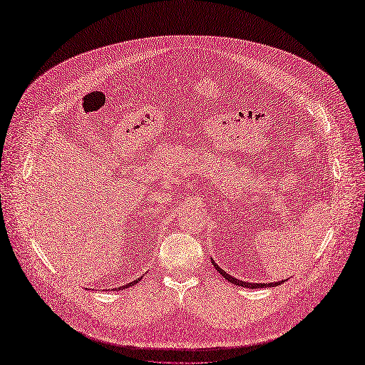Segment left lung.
Listing matches in <instances>:
<instances>
[{
	"label": "left lung",
	"instance_id": "left-lung-1",
	"mask_svg": "<svg viewBox=\"0 0 365 365\" xmlns=\"http://www.w3.org/2000/svg\"><path fill=\"white\" fill-rule=\"evenodd\" d=\"M211 262H212V266L216 267V270L223 276V278L228 281V282H231V284H234V285H238V287H245V288H252V290H255V288H267V287H276V285H281V284H284L285 281H279V282H269V284H266V282H246V281H242V279H237V278H234V276H231L230 273H226L223 269H220L217 264L211 259Z\"/></svg>",
	"mask_w": 365,
	"mask_h": 365
}]
</instances>
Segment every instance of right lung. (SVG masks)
Masks as SVG:
<instances>
[{
    "mask_svg": "<svg viewBox=\"0 0 365 365\" xmlns=\"http://www.w3.org/2000/svg\"><path fill=\"white\" fill-rule=\"evenodd\" d=\"M142 278H139V279H135V281H133V282H128V284H125V285H122L120 288H122V290H123V288H128V287H133V285H135L137 282H139Z\"/></svg>",
    "mask_w": 365,
    "mask_h": 365,
    "instance_id": "right-lung-1",
    "label": "right lung"
}]
</instances>
